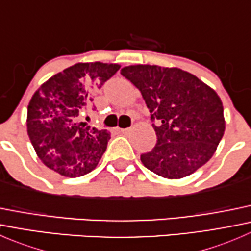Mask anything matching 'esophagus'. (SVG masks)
Listing matches in <instances>:
<instances>
[{"label":"esophagus","mask_w":251,"mask_h":251,"mask_svg":"<svg viewBox=\"0 0 251 251\" xmlns=\"http://www.w3.org/2000/svg\"><path fill=\"white\" fill-rule=\"evenodd\" d=\"M120 132L123 133V135H127V133L131 132V128H120Z\"/></svg>","instance_id":"34e87169"}]
</instances>
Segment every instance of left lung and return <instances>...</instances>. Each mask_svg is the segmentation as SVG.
<instances>
[{
	"label": "left lung",
	"instance_id": "left-lung-1",
	"mask_svg": "<svg viewBox=\"0 0 251 251\" xmlns=\"http://www.w3.org/2000/svg\"><path fill=\"white\" fill-rule=\"evenodd\" d=\"M121 75L141 91L153 121L155 147L141 154L148 170L182 178L210 160L225 132L224 107L212 88L178 68L130 65Z\"/></svg>",
	"mask_w": 251,
	"mask_h": 251
}]
</instances>
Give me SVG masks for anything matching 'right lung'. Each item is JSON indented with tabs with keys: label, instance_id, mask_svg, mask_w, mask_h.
Returning a JSON list of instances; mask_svg holds the SVG:
<instances>
[{
	"label": "right lung",
	"instance_id": "obj_1",
	"mask_svg": "<svg viewBox=\"0 0 251 251\" xmlns=\"http://www.w3.org/2000/svg\"><path fill=\"white\" fill-rule=\"evenodd\" d=\"M120 65L77 63L58 73L34 93L27 105V135L47 168L65 177L91 173L107 149L109 133L80 123V114Z\"/></svg>",
	"mask_w": 251,
	"mask_h": 251
}]
</instances>
